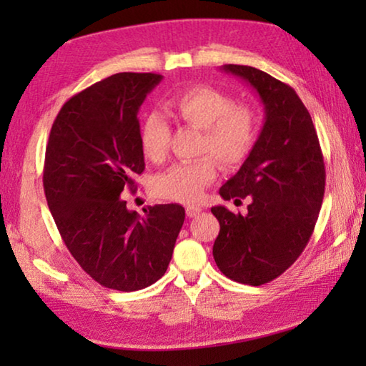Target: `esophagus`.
Here are the masks:
<instances>
[{
    "instance_id": "obj_1",
    "label": "esophagus",
    "mask_w": 366,
    "mask_h": 366,
    "mask_svg": "<svg viewBox=\"0 0 366 366\" xmlns=\"http://www.w3.org/2000/svg\"><path fill=\"white\" fill-rule=\"evenodd\" d=\"M185 213H187L189 218H195L197 214L202 213V207H198V205H189L187 208H185Z\"/></svg>"
}]
</instances>
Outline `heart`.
<instances>
[{
    "label": "heart",
    "mask_w": 366,
    "mask_h": 366,
    "mask_svg": "<svg viewBox=\"0 0 366 366\" xmlns=\"http://www.w3.org/2000/svg\"><path fill=\"white\" fill-rule=\"evenodd\" d=\"M166 109L179 122L202 131L198 153L209 154L174 164L154 179L153 189L163 198L194 203L214 181L218 169L215 157L224 168H234L250 157L258 139L259 117L250 104L235 103L231 95L205 85L172 95L166 102ZM169 137V124L159 113H150L142 122V152L154 163L166 158Z\"/></svg>",
    "instance_id": "b5f03b06"
}]
</instances>
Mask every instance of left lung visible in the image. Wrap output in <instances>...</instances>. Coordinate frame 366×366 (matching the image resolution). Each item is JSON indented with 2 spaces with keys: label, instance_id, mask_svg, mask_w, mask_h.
Instances as JSON below:
<instances>
[{
  "label": "left lung",
  "instance_id": "8db88e82",
  "mask_svg": "<svg viewBox=\"0 0 366 366\" xmlns=\"http://www.w3.org/2000/svg\"><path fill=\"white\" fill-rule=\"evenodd\" d=\"M222 69L258 92L266 117L250 157L219 189L224 200L249 197V213L212 208L221 226L213 257L229 280L262 286L292 266L312 237L325 195V159L312 116L292 86L250 66Z\"/></svg>",
  "mask_w": 366,
  "mask_h": 366
}]
</instances>
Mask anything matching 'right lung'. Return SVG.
<instances>
[{
  "mask_svg": "<svg viewBox=\"0 0 366 366\" xmlns=\"http://www.w3.org/2000/svg\"><path fill=\"white\" fill-rule=\"evenodd\" d=\"M163 76L119 72L67 100L49 132L43 189L67 250L98 284L132 292L168 269L185 209L129 212L121 194L145 169L137 113Z\"/></svg>",
  "mask_w": 366,
  "mask_h": 366,
  "instance_id": "add662e5",
  "label": "right lung"
}]
</instances>
